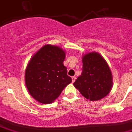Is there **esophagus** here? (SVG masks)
I'll return each mask as SVG.
<instances>
[{
	"instance_id": "1",
	"label": "esophagus",
	"mask_w": 132,
	"mask_h": 132,
	"mask_svg": "<svg viewBox=\"0 0 132 132\" xmlns=\"http://www.w3.org/2000/svg\"><path fill=\"white\" fill-rule=\"evenodd\" d=\"M71 79H72V82H74L75 81V80H76V77L73 76L72 77H71Z\"/></svg>"
}]
</instances>
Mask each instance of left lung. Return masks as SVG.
I'll return each mask as SVG.
<instances>
[{
  "instance_id": "left-lung-1",
  "label": "left lung",
  "mask_w": 132,
  "mask_h": 132,
  "mask_svg": "<svg viewBox=\"0 0 132 132\" xmlns=\"http://www.w3.org/2000/svg\"><path fill=\"white\" fill-rule=\"evenodd\" d=\"M82 72L73 85L85 98L98 101L110 92L113 85L112 74L104 58L97 52L82 56Z\"/></svg>"
}]
</instances>
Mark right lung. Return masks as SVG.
Here are the masks:
<instances>
[{
	"mask_svg": "<svg viewBox=\"0 0 132 132\" xmlns=\"http://www.w3.org/2000/svg\"><path fill=\"white\" fill-rule=\"evenodd\" d=\"M64 51L46 44L31 58L26 69L25 82L31 95L42 104H50L72 80L63 62Z\"/></svg>",
	"mask_w": 132,
	"mask_h": 132,
	"instance_id": "add662e5",
	"label": "right lung"
}]
</instances>
